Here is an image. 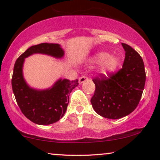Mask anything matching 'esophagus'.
<instances>
[{
	"mask_svg": "<svg viewBox=\"0 0 160 160\" xmlns=\"http://www.w3.org/2000/svg\"><path fill=\"white\" fill-rule=\"evenodd\" d=\"M88 78L87 77H85V76H82V77H81L79 78V83L80 84H82V83L85 82V81L88 80Z\"/></svg>",
	"mask_w": 160,
	"mask_h": 160,
	"instance_id": "1",
	"label": "esophagus"
}]
</instances>
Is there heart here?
Masks as SVG:
<instances>
[{"label":"heart","instance_id":"obj_1","mask_svg":"<svg viewBox=\"0 0 160 160\" xmlns=\"http://www.w3.org/2000/svg\"><path fill=\"white\" fill-rule=\"evenodd\" d=\"M120 59L116 55H111L110 53L105 51H100L95 53L89 58L91 64H100L99 72L103 75H108L117 70L120 65Z\"/></svg>","mask_w":160,"mask_h":160}]
</instances>
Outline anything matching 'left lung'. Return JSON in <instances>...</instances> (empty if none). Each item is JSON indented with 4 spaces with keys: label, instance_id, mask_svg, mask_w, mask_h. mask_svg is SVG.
<instances>
[{
    "label": "left lung",
    "instance_id": "8db88e82",
    "mask_svg": "<svg viewBox=\"0 0 160 160\" xmlns=\"http://www.w3.org/2000/svg\"><path fill=\"white\" fill-rule=\"evenodd\" d=\"M125 51L122 69L109 78L92 80L95 90L90 102L98 115L118 119L135 110L144 88L146 74L142 57L129 45L121 44Z\"/></svg>",
    "mask_w": 160,
    "mask_h": 160
}]
</instances>
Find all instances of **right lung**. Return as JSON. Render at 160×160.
I'll list each match as a JSON object with an SVG mask.
<instances>
[{
  "instance_id": "1",
  "label": "right lung",
  "mask_w": 160,
  "mask_h": 160,
  "mask_svg": "<svg viewBox=\"0 0 160 160\" xmlns=\"http://www.w3.org/2000/svg\"><path fill=\"white\" fill-rule=\"evenodd\" d=\"M42 54L62 59L65 52L61 45L42 43L28 48L18 57L14 65L12 88L21 111L31 121L39 125H49L58 121L65 115L69 95L78 85V80L70 81L59 78L47 89L31 87L23 73L25 59L32 54Z\"/></svg>"
}]
</instances>
